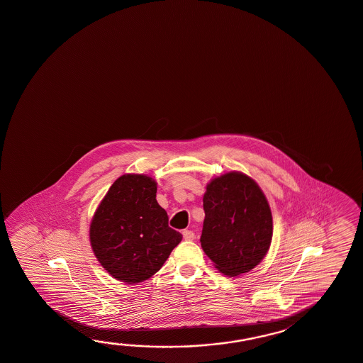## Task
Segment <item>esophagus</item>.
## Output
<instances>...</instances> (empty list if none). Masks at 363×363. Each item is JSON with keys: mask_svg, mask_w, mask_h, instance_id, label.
<instances>
[{"mask_svg": "<svg viewBox=\"0 0 363 363\" xmlns=\"http://www.w3.org/2000/svg\"><path fill=\"white\" fill-rule=\"evenodd\" d=\"M183 238H184L186 240H194L196 235H194V231H191V230H184V231H183Z\"/></svg>", "mask_w": 363, "mask_h": 363, "instance_id": "esophagus-1", "label": "esophagus"}]
</instances>
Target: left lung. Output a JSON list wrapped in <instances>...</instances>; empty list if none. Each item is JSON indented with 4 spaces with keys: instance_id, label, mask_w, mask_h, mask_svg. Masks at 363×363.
<instances>
[{
    "instance_id": "obj_1",
    "label": "left lung",
    "mask_w": 363,
    "mask_h": 363,
    "mask_svg": "<svg viewBox=\"0 0 363 363\" xmlns=\"http://www.w3.org/2000/svg\"><path fill=\"white\" fill-rule=\"evenodd\" d=\"M203 252L230 277L253 269L269 250L273 220L260 186L242 172L213 179L203 194Z\"/></svg>"
}]
</instances>
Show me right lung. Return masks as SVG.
<instances>
[{
	"mask_svg": "<svg viewBox=\"0 0 363 363\" xmlns=\"http://www.w3.org/2000/svg\"><path fill=\"white\" fill-rule=\"evenodd\" d=\"M157 183L127 174L111 186L94 214L90 242L101 267L125 284L150 279L183 235L157 203Z\"/></svg>",
	"mask_w": 363,
	"mask_h": 363,
	"instance_id": "1",
	"label": "right lung"
}]
</instances>
